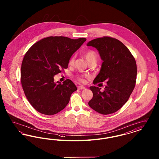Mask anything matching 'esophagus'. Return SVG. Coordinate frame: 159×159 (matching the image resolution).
<instances>
[{"label":"esophagus","instance_id":"obj_1","mask_svg":"<svg viewBox=\"0 0 159 159\" xmlns=\"http://www.w3.org/2000/svg\"><path fill=\"white\" fill-rule=\"evenodd\" d=\"M78 89H80V90H83V89H85V87H84L83 86H79Z\"/></svg>","mask_w":159,"mask_h":159}]
</instances>
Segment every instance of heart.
Segmentation results:
<instances>
[{
    "label": "heart",
    "mask_w": 159,
    "mask_h": 159,
    "mask_svg": "<svg viewBox=\"0 0 159 159\" xmlns=\"http://www.w3.org/2000/svg\"><path fill=\"white\" fill-rule=\"evenodd\" d=\"M85 57H86V60L88 61V62L89 63L91 62H97V59H98V55L97 53L95 52H94L93 51H89L88 52H86L85 53ZM74 61H75V58L74 57H72L69 61V64H73L74 63ZM79 80L80 82H83L84 81V79H83L82 77H79Z\"/></svg>",
    "instance_id": "1"
}]
</instances>
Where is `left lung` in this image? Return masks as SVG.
Masks as SVG:
<instances>
[{
    "mask_svg": "<svg viewBox=\"0 0 159 159\" xmlns=\"http://www.w3.org/2000/svg\"><path fill=\"white\" fill-rule=\"evenodd\" d=\"M87 46L95 48L103 61L93 83H107L103 92L95 86L89 88L93 98L88 104L99 113H113L128 101L135 88L136 61L128 48L114 38H97L89 41Z\"/></svg>",
    "mask_w": 159,
    "mask_h": 159,
    "instance_id": "obj_1",
    "label": "left lung"
}]
</instances>
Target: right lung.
Returning <instances> with one entry per match:
<instances>
[{"label":"right lung","instance_id":"1","mask_svg":"<svg viewBox=\"0 0 159 159\" xmlns=\"http://www.w3.org/2000/svg\"><path fill=\"white\" fill-rule=\"evenodd\" d=\"M86 40L50 36L34 43L26 52L21 64V82L26 98L38 112L53 115L68 104L77 87L69 79L62 84L55 82L54 76L67 68L70 58Z\"/></svg>","mask_w":159,"mask_h":159}]
</instances>
